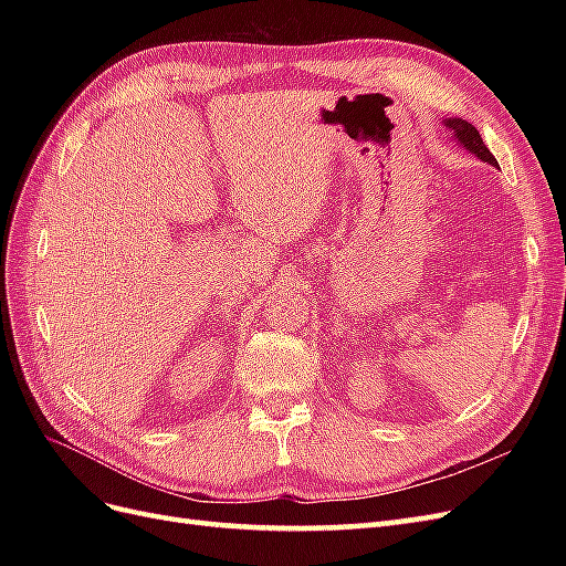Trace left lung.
Wrapping results in <instances>:
<instances>
[{
    "label": "left lung",
    "mask_w": 566,
    "mask_h": 566,
    "mask_svg": "<svg viewBox=\"0 0 566 566\" xmlns=\"http://www.w3.org/2000/svg\"><path fill=\"white\" fill-rule=\"evenodd\" d=\"M443 127H447V129L455 136L458 144H460L462 148H468L470 153H474V156H476L479 160H484V163H489V165H495V167H499V163H495V158L491 156V150L484 146L482 136H479L476 127H474V125H470L468 119H460V117H447V119H443Z\"/></svg>",
    "instance_id": "1"
}]
</instances>
